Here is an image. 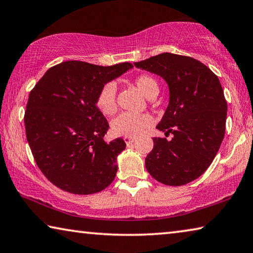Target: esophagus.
I'll return each instance as SVG.
<instances>
[{"label":"esophagus","instance_id":"esophagus-1","mask_svg":"<svg viewBox=\"0 0 253 253\" xmlns=\"http://www.w3.org/2000/svg\"><path fill=\"white\" fill-rule=\"evenodd\" d=\"M124 141H125L127 144H130V143H134V142H135V138H134V137H128V136H125V137H124Z\"/></svg>","mask_w":253,"mask_h":253}]
</instances>
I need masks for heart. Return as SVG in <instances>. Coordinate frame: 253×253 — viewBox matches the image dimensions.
I'll use <instances>...</instances> for the list:
<instances>
[{"label": "heart", "instance_id": "heart-1", "mask_svg": "<svg viewBox=\"0 0 253 253\" xmlns=\"http://www.w3.org/2000/svg\"><path fill=\"white\" fill-rule=\"evenodd\" d=\"M135 84L138 90L150 99L159 93V83L153 76L142 74L135 79ZM116 85L114 83H107L100 90L97 98V106L100 111L105 115H114L117 110L116 102ZM153 125V118L147 114H125L119 115L111 123L112 133L117 136L135 137L142 134L144 130Z\"/></svg>", "mask_w": 253, "mask_h": 253}]
</instances>
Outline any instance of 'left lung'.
I'll return each mask as SVG.
<instances>
[{
    "label": "left lung",
    "instance_id": "obj_1",
    "mask_svg": "<svg viewBox=\"0 0 253 253\" xmlns=\"http://www.w3.org/2000/svg\"><path fill=\"white\" fill-rule=\"evenodd\" d=\"M134 65L161 76L170 93L156 128L173 137L153 138L146 170L168 186L194 181L213 162L225 134L227 103L218 78L197 59L171 53Z\"/></svg>",
    "mask_w": 253,
    "mask_h": 253
}]
</instances>
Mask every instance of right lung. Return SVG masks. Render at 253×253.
<instances>
[{
	"label": "right lung",
	"mask_w": 253,
	"mask_h": 253,
	"mask_svg": "<svg viewBox=\"0 0 253 253\" xmlns=\"http://www.w3.org/2000/svg\"><path fill=\"white\" fill-rule=\"evenodd\" d=\"M69 61L48 70L31 90L25 112L27 141L43 175L76 195L99 192L114 181L123 138L103 141L109 129L97 107L100 90L130 70Z\"/></svg>",
	"instance_id": "1"
}]
</instances>
